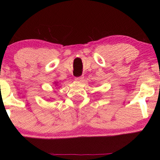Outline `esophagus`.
<instances>
[{
	"instance_id": "34e87169",
	"label": "esophagus",
	"mask_w": 160,
	"mask_h": 160,
	"mask_svg": "<svg viewBox=\"0 0 160 160\" xmlns=\"http://www.w3.org/2000/svg\"><path fill=\"white\" fill-rule=\"evenodd\" d=\"M83 78H84V76H78V77H76L75 79L76 81H78V82H82Z\"/></svg>"
}]
</instances>
